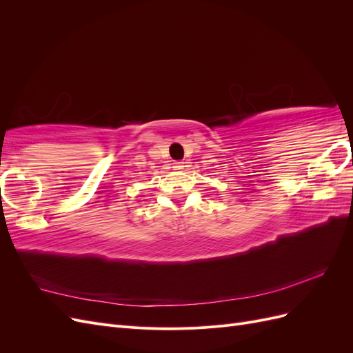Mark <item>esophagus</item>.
Segmentation results:
<instances>
[{
    "label": "esophagus",
    "mask_w": 353,
    "mask_h": 353,
    "mask_svg": "<svg viewBox=\"0 0 353 353\" xmlns=\"http://www.w3.org/2000/svg\"><path fill=\"white\" fill-rule=\"evenodd\" d=\"M174 168H175L176 170L183 169V168H184V162H175V163H174Z\"/></svg>",
    "instance_id": "1"
}]
</instances>
